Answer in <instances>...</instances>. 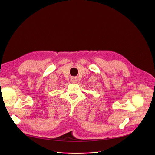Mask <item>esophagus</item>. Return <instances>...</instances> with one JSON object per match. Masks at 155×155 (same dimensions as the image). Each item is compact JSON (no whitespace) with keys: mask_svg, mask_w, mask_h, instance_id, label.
I'll return each instance as SVG.
<instances>
[{"mask_svg":"<svg viewBox=\"0 0 155 155\" xmlns=\"http://www.w3.org/2000/svg\"><path fill=\"white\" fill-rule=\"evenodd\" d=\"M77 78L75 77H73L71 78V82L72 83H77Z\"/></svg>","mask_w":155,"mask_h":155,"instance_id":"esophagus-1","label":"esophagus"}]
</instances>
